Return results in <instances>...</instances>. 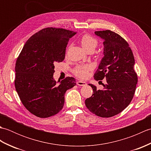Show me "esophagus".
Wrapping results in <instances>:
<instances>
[{"label": "esophagus", "mask_w": 151, "mask_h": 151, "mask_svg": "<svg viewBox=\"0 0 151 151\" xmlns=\"http://www.w3.org/2000/svg\"><path fill=\"white\" fill-rule=\"evenodd\" d=\"M76 84H77L78 86H84L86 85V82H84V81H77L76 82Z\"/></svg>", "instance_id": "esophagus-1"}]
</instances>
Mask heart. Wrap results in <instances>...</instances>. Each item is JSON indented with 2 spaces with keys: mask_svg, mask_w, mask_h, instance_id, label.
Listing matches in <instances>:
<instances>
[{
  "mask_svg": "<svg viewBox=\"0 0 151 151\" xmlns=\"http://www.w3.org/2000/svg\"><path fill=\"white\" fill-rule=\"evenodd\" d=\"M81 44L83 49L87 51H93V52L95 48L98 45V41L95 37L90 35H84L81 40ZM93 69V65L91 64H85L77 66L75 69V74L81 78L87 77L89 72Z\"/></svg>",
  "mask_w": 151,
  "mask_h": 151,
  "instance_id": "b5f03b06",
  "label": "heart"
}]
</instances>
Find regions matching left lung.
<instances>
[{
	"label": "left lung",
	"mask_w": 151,
	"mask_h": 151,
	"mask_svg": "<svg viewBox=\"0 0 151 151\" xmlns=\"http://www.w3.org/2000/svg\"><path fill=\"white\" fill-rule=\"evenodd\" d=\"M95 34L104 40V56L94 78H105L106 84L102 90L89 84L93 93L85 104L97 116L110 117L126 108L134 97L137 82L135 60L129 45L119 34L109 30L96 31Z\"/></svg>",
	"instance_id": "left-lung-1"
}]
</instances>
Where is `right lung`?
<instances>
[{
    "instance_id": "add662e5",
    "label": "right lung",
    "mask_w": 151,
    "mask_h": 151,
    "mask_svg": "<svg viewBox=\"0 0 151 151\" xmlns=\"http://www.w3.org/2000/svg\"><path fill=\"white\" fill-rule=\"evenodd\" d=\"M75 34L63 28H44L28 40L16 61V91L24 106L38 117L58 113L66 91L76 85L73 77L68 76L60 84L53 77L54 64L63 61L67 45Z\"/></svg>"
}]
</instances>
